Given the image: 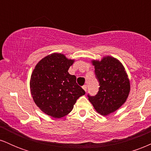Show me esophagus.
Listing matches in <instances>:
<instances>
[{
    "label": "esophagus",
    "mask_w": 151,
    "mask_h": 151,
    "mask_svg": "<svg viewBox=\"0 0 151 151\" xmlns=\"http://www.w3.org/2000/svg\"><path fill=\"white\" fill-rule=\"evenodd\" d=\"M82 88H83V89L84 90V91H86V90H87V86H86V85H84V86H82Z\"/></svg>",
    "instance_id": "esophagus-1"
}]
</instances>
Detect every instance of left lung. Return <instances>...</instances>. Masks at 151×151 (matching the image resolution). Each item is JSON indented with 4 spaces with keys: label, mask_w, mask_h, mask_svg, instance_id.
Here are the masks:
<instances>
[{
    "label": "left lung",
    "mask_w": 151,
    "mask_h": 151,
    "mask_svg": "<svg viewBox=\"0 0 151 151\" xmlns=\"http://www.w3.org/2000/svg\"><path fill=\"white\" fill-rule=\"evenodd\" d=\"M99 90L95 96H89L93 108L102 116L114 113L126 101L131 90L129 76L123 64L112 56L101 60H92Z\"/></svg>",
    "instance_id": "1"
}]
</instances>
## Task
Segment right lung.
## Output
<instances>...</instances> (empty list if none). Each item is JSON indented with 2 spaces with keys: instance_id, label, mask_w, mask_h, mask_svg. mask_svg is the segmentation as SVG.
<instances>
[{
  "instance_id": "right-lung-1",
  "label": "right lung",
  "mask_w": 151,
  "mask_h": 151,
  "mask_svg": "<svg viewBox=\"0 0 151 151\" xmlns=\"http://www.w3.org/2000/svg\"><path fill=\"white\" fill-rule=\"evenodd\" d=\"M74 60L54 52L43 58L35 67L30 80V92L36 106L47 115L60 119L72 111L78 98L85 94L69 74Z\"/></svg>"
}]
</instances>
